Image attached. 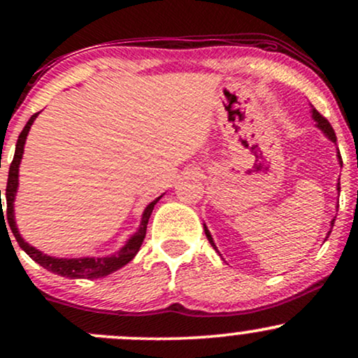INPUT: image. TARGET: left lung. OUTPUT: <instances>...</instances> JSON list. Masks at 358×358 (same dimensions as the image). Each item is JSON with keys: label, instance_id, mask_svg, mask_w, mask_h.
Masks as SVG:
<instances>
[{"label": "left lung", "instance_id": "obj_1", "mask_svg": "<svg viewBox=\"0 0 358 358\" xmlns=\"http://www.w3.org/2000/svg\"><path fill=\"white\" fill-rule=\"evenodd\" d=\"M311 116H313V119H315V121H316V126H318L320 129L323 131V134H324V136H327L328 139H330V141L336 143L335 131H334V127H331L330 122H328V119H324V117L322 116V114H320L318 110H316L315 108L311 109ZM338 162H340V166H342V165H343V162H342V156H340V153H338ZM336 190L340 192V182H338V185H336ZM334 224H335V219L331 220V227H334ZM203 231H205V236H207L208 242H210V244H212V248L217 250V248H215V242H213L212 236H210V232H208V229L205 227V225H203ZM330 232H331V231H328V236H330ZM217 252H219V250H217Z\"/></svg>", "mask_w": 358, "mask_h": 358}]
</instances>
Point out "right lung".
<instances>
[{
  "instance_id": "right-lung-1",
  "label": "right lung",
  "mask_w": 358,
  "mask_h": 358,
  "mask_svg": "<svg viewBox=\"0 0 358 358\" xmlns=\"http://www.w3.org/2000/svg\"><path fill=\"white\" fill-rule=\"evenodd\" d=\"M40 113H36L28 119V122L24 124L23 131L20 133L18 141H16V148H15V156H13V162L10 165V171H8V183H6V210L5 215H3V205L1 207V213L0 217L1 219L8 220V225H10L11 232H13L16 242L20 244L24 252L28 254L35 262H38L42 268H45L47 271H50L53 274H59V276L64 278H71V279H79V278H85V279H97V278H104L108 274L114 273V271L121 269L122 266H126L127 262L131 261L134 256L138 254L139 248H141L143 241H145L146 236V227H148V220H150L151 212H153L156 202H158L162 196L153 200L148 207L145 208L141 217V224H139V229L133 236L129 237V241L126 242L124 248H121L117 252L110 254V256L106 257H73V259H64V257H52L43 254L42 250L35 249L34 245H30L28 242L23 241V237L20 236L18 227H16V222H15V210H13V205H15V196H16V190H18V170H20V162L23 158V148H24V141H27L28 136V131H30L31 124L38 116ZM0 199H1V190H0ZM1 203V200H0Z\"/></svg>"
}]
</instances>
